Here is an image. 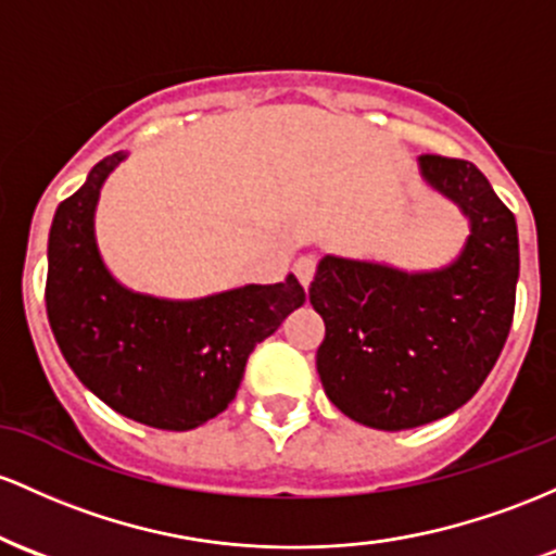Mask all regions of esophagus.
<instances>
[{
	"mask_svg": "<svg viewBox=\"0 0 556 556\" xmlns=\"http://www.w3.org/2000/svg\"><path fill=\"white\" fill-rule=\"evenodd\" d=\"M315 267H317V260L312 257V254H304V257H299L294 262V273H296L299 283H302L304 289H307V286L312 283V278H315Z\"/></svg>",
	"mask_w": 556,
	"mask_h": 556,
	"instance_id": "1",
	"label": "esophagus"
}]
</instances>
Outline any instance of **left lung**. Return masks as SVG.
Listing matches in <instances>:
<instances>
[{
    "label": "left lung",
    "instance_id": "left-lung-1",
    "mask_svg": "<svg viewBox=\"0 0 556 556\" xmlns=\"http://www.w3.org/2000/svg\"><path fill=\"white\" fill-rule=\"evenodd\" d=\"M420 176L470 220L439 270L326 254L309 302L326 323L317 372L330 402L378 430L426 426L470 402L496 365L520 276L515 215L472 162L422 154Z\"/></svg>",
    "mask_w": 556,
    "mask_h": 556
}]
</instances>
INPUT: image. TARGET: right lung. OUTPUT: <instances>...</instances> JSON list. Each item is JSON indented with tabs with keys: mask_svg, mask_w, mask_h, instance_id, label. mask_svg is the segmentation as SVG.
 Segmentation results:
<instances>
[{
	"mask_svg": "<svg viewBox=\"0 0 556 556\" xmlns=\"http://www.w3.org/2000/svg\"><path fill=\"white\" fill-rule=\"evenodd\" d=\"M126 152L91 167L54 212L47 249V315L80 383L115 413L160 430H191L239 391L252 349L304 304L296 276L283 283L160 299L130 291L104 265L93 233L99 191Z\"/></svg>",
	"mask_w": 556,
	"mask_h": 556,
	"instance_id": "obj_1",
	"label": "right lung"
}]
</instances>
